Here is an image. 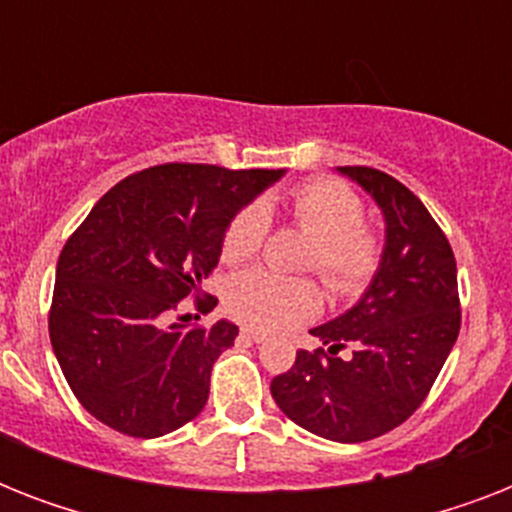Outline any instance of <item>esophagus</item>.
Instances as JSON below:
<instances>
[{
    "instance_id": "obj_1",
    "label": "esophagus",
    "mask_w": 512,
    "mask_h": 512,
    "mask_svg": "<svg viewBox=\"0 0 512 512\" xmlns=\"http://www.w3.org/2000/svg\"><path fill=\"white\" fill-rule=\"evenodd\" d=\"M241 337H247V340H252V342H265L263 332H257V329H252V327L241 329Z\"/></svg>"
}]
</instances>
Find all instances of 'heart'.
<instances>
[{
    "label": "heart",
    "instance_id": "b5f03b06",
    "mask_svg": "<svg viewBox=\"0 0 512 512\" xmlns=\"http://www.w3.org/2000/svg\"><path fill=\"white\" fill-rule=\"evenodd\" d=\"M289 217L297 231L311 236L305 268L337 297H353L380 268L382 241L364 223V204L348 185L316 177L289 193ZM271 231V215L263 201L241 207L223 233L225 263H247L263 249ZM228 311L249 327L276 332L313 319L321 308V292L308 279H289L273 271H247L225 292Z\"/></svg>",
    "mask_w": 512,
    "mask_h": 512
}]
</instances>
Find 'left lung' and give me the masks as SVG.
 <instances>
[{
	"label": "left lung",
	"instance_id": "1",
	"mask_svg": "<svg viewBox=\"0 0 512 512\" xmlns=\"http://www.w3.org/2000/svg\"><path fill=\"white\" fill-rule=\"evenodd\" d=\"M385 217V249L372 284L350 311L311 329L329 350H297L273 377L279 409L316 436L358 444L398 428L433 388L460 335L457 263L449 239L417 196L372 167H337ZM345 341L357 345L342 362Z\"/></svg>",
	"mask_w": 512,
	"mask_h": 512
}]
</instances>
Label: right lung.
<instances>
[{"label": "right lung", "mask_w": 512, "mask_h": 512, "mask_svg": "<svg viewBox=\"0 0 512 512\" xmlns=\"http://www.w3.org/2000/svg\"><path fill=\"white\" fill-rule=\"evenodd\" d=\"M284 170L159 164L124 177L58 257L50 342L68 388L108 428L159 438L191 422L239 327H188L172 313L201 295L233 215ZM217 297H196L201 313Z\"/></svg>", "instance_id": "1"}]
</instances>
